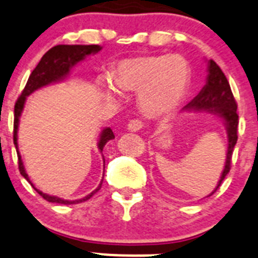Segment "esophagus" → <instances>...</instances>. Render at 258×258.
<instances>
[{"label":"esophagus","mask_w":258,"mask_h":258,"mask_svg":"<svg viewBox=\"0 0 258 258\" xmlns=\"http://www.w3.org/2000/svg\"><path fill=\"white\" fill-rule=\"evenodd\" d=\"M144 127H145V124H144V122L141 121V119H131V121L128 122V124H127V130L131 132L140 131Z\"/></svg>","instance_id":"1"}]
</instances>
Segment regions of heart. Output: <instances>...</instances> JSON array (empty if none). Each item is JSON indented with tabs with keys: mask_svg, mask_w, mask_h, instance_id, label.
Wrapping results in <instances>:
<instances>
[{
	"mask_svg": "<svg viewBox=\"0 0 258 258\" xmlns=\"http://www.w3.org/2000/svg\"><path fill=\"white\" fill-rule=\"evenodd\" d=\"M112 80L119 90L140 93V107L149 117H165L184 99L191 84V67L177 54H146L118 62ZM99 86L107 96L117 94L109 81L100 80Z\"/></svg>",
	"mask_w": 258,
	"mask_h": 258,
	"instance_id": "heart-1",
	"label": "heart"
}]
</instances>
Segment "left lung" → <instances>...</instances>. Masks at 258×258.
Returning a JSON list of instances; mask_svg holds the SVG:
<instances>
[{"label": "left lung", "instance_id": "left-lung-1", "mask_svg": "<svg viewBox=\"0 0 258 258\" xmlns=\"http://www.w3.org/2000/svg\"><path fill=\"white\" fill-rule=\"evenodd\" d=\"M208 72L209 74L208 78H206V85L184 107V109L208 110V112L214 113V114H218L225 122L228 134L227 159H225V165H224L223 173L220 175L218 186L209 195V196H211L220 187L224 178L227 177V174L230 170L233 150H234V146L238 140V113L237 102H235L234 96H233L229 83H228L227 78H225V75L221 71L220 67L213 59L209 61Z\"/></svg>", "mask_w": 258, "mask_h": 258}]
</instances>
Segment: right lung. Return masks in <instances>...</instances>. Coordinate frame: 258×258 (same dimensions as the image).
Here are the masks:
<instances>
[{"label":"right lung","instance_id":"add662e5","mask_svg":"<svg viewBox=\"0 0 258 258\" xmlns=\"http://www.w3.org/2000/svg\"><path fill=\"white\" fill-rule=\"evenodd\" d=\"M102 49V47L98 44H90V45H81V44H59L56 47L50 48L44 56L42 57V59L39 61V63L37 64L33 72L30 74L28 79V83H26L25 88L21 91V95L19 96L18 100H16L15 104V114H14V144H15L16 151H18V158H19V170H20L21 175L25 178L28 182H30V178L26 174L25 168L23 165V160H21L20 153H19L18 149V127H19V121H20L21 112L24 109V104H25L26 96L30 95L31 93H34L38 89L43 88L45 85H49L52 83H57V81L63 80L64 78H67L70 74V70L75 66L76 63H79L80 61L85 59L86 56L89 54H93V53H98ZM114 139V134H113L112 130L109 127L104 128L100 134L99 143H98V149L100 150V153L103 151V148L105 146V144L109 140ZM103 180L100 182V184L94 189L91 194H89L88 196L83 197L80 200H74V201H70V200H63L59 199L57 196H49L47 194H43L42 191L37 189L34 187V184H30L34 187L35 191L40 195L44 200L49 202H56V204H62V205H74V204H80V202L88 201L91 196L99 191L100 187H102Z\"/></svg>","mask_w":258,"mask_h":258}]
</instances>
